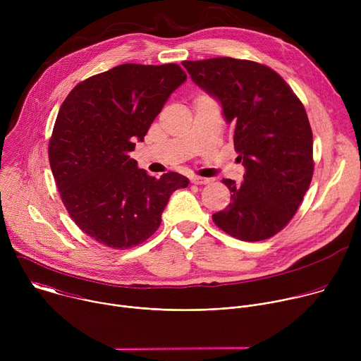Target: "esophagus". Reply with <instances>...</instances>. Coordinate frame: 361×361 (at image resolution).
Here are the masks:
<instances>
[{"instance_id": "1", "label": "esophagus", "mask_w": 361, "mask_h": 361, "mask_svg": "<svg viewBox=\"0 0 361 361\" xmlns=\"http://www.w3.org/2000/svg\"><path fill=\"white\" fill-rule=\"evenodd\" d=\"M191 183L200 185V184H209L210 183V178H205V177H198V176H192L191 178Z\"/></svg>"}]
</instances>
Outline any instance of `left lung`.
<instances>
[{
	"mask_svg": "<svg viewBox=\"0 0 361 361\" xmlns=\"http://www.w3.org/2000/svg\"><path fill=\"white\" fill-rule=\"evenodd\" d=\"M191 80L219 101L234 130V148L245 169L214 223L243 241L281 231L295 214L313 177V133L301 101L271 68L230 57L184 61Z\"/></svg>",
	"mask_w": 361,
	"mask_h": 361,
	"instance_id": "1",
	"label": "left lung"
}]
</instances>
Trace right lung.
<instances>
[{
	"mask_svg": "<svg viewBox=\"0 0 361 361\" xmlns=\"http://www.w3.org/2000/svg\"><path fill=\"white\" fill-rule=\"evenodd\" d=\"M177 64H123L80 82L59 111L48 157L67 212L99 244L130 248L151 237L170 195L188 178L148 176L130 152L185 82Z\"/></svg>",
	"mask_w": 361,
	"mask_h": 361,
	"instance_id": "right-lung-1",
	"label": "right lung"
}]
</instances>
